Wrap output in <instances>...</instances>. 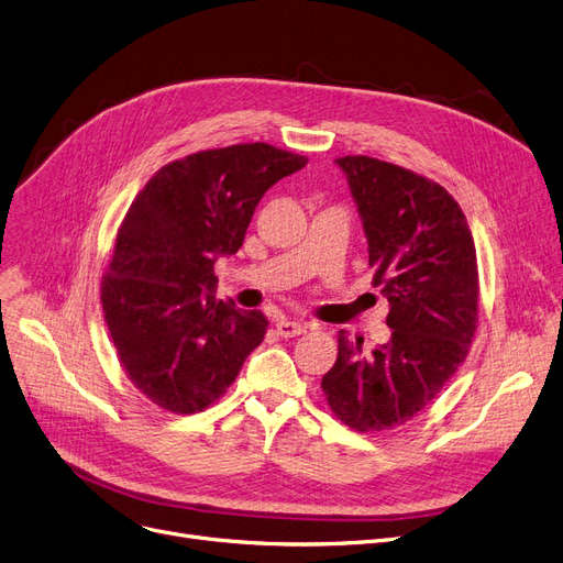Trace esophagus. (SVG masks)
I'll return each mask as SVG.
<instances>
[{
    "label": "esophagus",
    "mask_w": 563,
    "mask_h": 563,
    "mask_svg": "<svg viewBox=\"0 0 563 563\" xmlns=\"http://www.w3.org/2000/svg\"><path fill=\"white\" fill-rule=\"evenodd\" d=\"M307 332V322H295V320H279L277 322V334L284 339L300 336Z\"/></svg>",
    "instance_id": "esophagus-1"
}]
</instances>
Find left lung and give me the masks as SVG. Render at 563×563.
<instances>
[{
    "instance_id": "8db88e82",
    "label": "left lung",
    "mask_w": 563,
    "mask_h": 563,
    "mask_svg": "<svg viewBox=\"0 0 563 563\" xmlns=\"http://www.w3.org/2000/svg\"><path fill=\"white\" fill-rule=\"evenodd\" d=\"M336 165L363 222L373 284L390 305V339L363 352V339L341 329L322 390L347 427L382 432L418 416L468 354L479 300L475 241L443 186L371 156Z\"/></svg>"
}]
</instances>
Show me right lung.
<instances>
[{"instance_id": "right-lung-1", "label": "right lung", "mask_w": 563, "mask_h": 563, "mask_svg": "<svg viewBox=\"0 0 563 563\" xmlns=\"http://www.w3.org/2000/svg\"><path fill=\"white\" fill-rule=\"evenodd\" d=\"M307 161L266 143L197 152L131 202L102 309L124 373L161 409L205 411L266 336L261 311L216 300L213 263L241 250L261 197Z\"/></svg>"}]
</instances>
